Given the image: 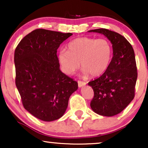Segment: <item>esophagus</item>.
I'll return each mask as SVG.
<instances>
[{
    "label": "esophagus",
    "instance_id": "34e87169",
    "mask_svg": "<svg viewBox=\"0 0 148 148\" xmlns=\"http://www.w3.org/2000/svg\"><path fill=\"white\" fill-rule=\"evenodd\" d=\"M77 83H78L79 88H82V87L86 86V83L84 82H82V81H78Z\"/></svg>",
    "mask_w": 148,
    "mask_h": 148
}]
</instances>
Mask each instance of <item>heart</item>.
Instances as JSON below:
<instances>
[{
    "label": "heart",
    "instance_id": "1",
    "mask_svg": "<svg viewBox=\"0 0 148 148\" xmlns=\"http://www.w3.org/2000/svg\"><path fill=\"white\" fill-rule=\"evenodd\" d=\"M112 57V46L108 40L80 37L69 43L67 50H60L58 60L68 75L73 74L81 63L85 74L96 77L106 71Z\"/></svg>",
    "mask_w": 148,
    "mask_h": 148
}]
</instances>
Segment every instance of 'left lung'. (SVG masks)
Instances as JSON below:
<instances>
[{
    "mask_svg": "<svg viewBox=\"0 0 148 148\" xmlns=\"http://www.w3.org/2000/svg\"><path fill=\"white\" fill-rule=\"evenodd\" d=\"M88 32L104 35L112 43L113 50L112 58L106 71L88 83L94 93L90 106L102 116H114L134 98L137 78L134 50L126 38L116 32L104 28Z\"/></svg>",
    "mask_w": 148,
    "mask_h": 148,
    "instance_id": "left-lung-1",
    "label": "left lung"
}]
</instances>
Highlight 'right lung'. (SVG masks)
Returning a JSON list of instances; mask_svg holds the SVG:
<instances>
[{"instance_id":"1","label":"right lung","mask_w":148,"mask_h":148,"mask_svg":"<svg viewBox=\"0 0 148 148\" xmlns=\"http://www.w3.org/2000/svg\"><path fill=\"white\" fill-rule=\"evenodd\" d=\"M71 33L37 29L15 50V84L26 110L44 121L62 116L77 82L60 70L57 49Z\"/></svg>"}]
</instances>
